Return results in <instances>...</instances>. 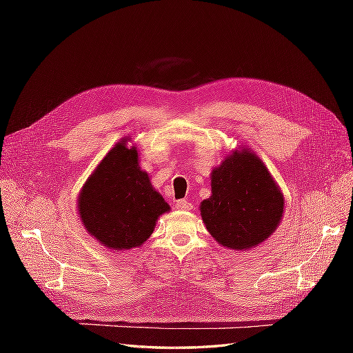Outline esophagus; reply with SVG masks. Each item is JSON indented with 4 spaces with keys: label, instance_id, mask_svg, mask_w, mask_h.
I'll return each instance as SVG.
<instances>
[{
    "label": "esophagus",
    "instance_id": "esophagus-1",
    "mask_svg": "<svg viewBox=\"0 0 353 353\" xmlns=\"http://www.w3.org/2000/svg\"><path fill=\"white\" fill-rule=\"evenodd\" d=\"M175 208L178 210H190L191 209V203L187 199H181L175 203Z\"/></svg>",
    "mask_w": 353,
    "mask_h": 353
}]
</instances>
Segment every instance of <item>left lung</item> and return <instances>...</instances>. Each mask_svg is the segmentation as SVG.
Segmentation results:
<instances>
[{
  "label": "left lung",
  "mask_w": 353,
  "mask_h": 353,
  "mask_svg": "<svg viewBox=\"0 0 353 353\" xmlns=\"http://www.w3.org/2000/svg\"><path fill=\"white\" fill-rule=\"evenodd\" d=\"M284 197L263 162L243 150L227 156L212 172V196L200 212L210 236L223 248L250 249L279 225Z\"/></svg>",
  "instance_id": "obj_1"
}]
</instances>
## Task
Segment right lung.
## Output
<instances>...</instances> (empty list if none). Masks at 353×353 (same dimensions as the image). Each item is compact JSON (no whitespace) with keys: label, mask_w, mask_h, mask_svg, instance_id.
I'll return each mask as SVG.
<instances>
[{"label":"right lung","mask_w":353,"mask_h":353,"mask_svg":"<svg viewBox=\"0 0 353 353\" xmlns=\"http://www.w3.org/2000/svg\"><path fill=\"white\" fill-rule=\"evenodd\" d=\"M125 141H128L125 138ZM117 143L85 183L78 210L83 227L105 248L128 250L141 245L169 205L138 166L135 147Z\"/></svg>","instance_id":"obj_1"}]
</instances>
